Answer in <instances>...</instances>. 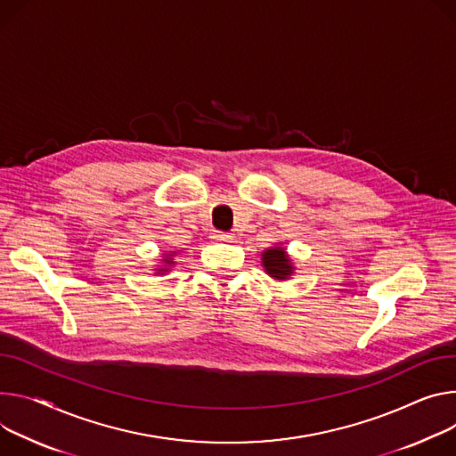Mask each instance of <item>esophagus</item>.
<instances>
[{
  "instance_id": "obj_1",
  "label": "esophagus",
  "mask_w": 456,
  "mask_h": 456,
  "mask_svg": "<svg viewBox=\"0 0 456 456\" xmlns=\"http://www.w3.org/2000/svg\"><path fill=\"white\" fill-rule=\"evenodd\" d=\"M213 241H231L234 236L231 232H224V231H215L213 232Z\"/></svg>"
}]
</instances>
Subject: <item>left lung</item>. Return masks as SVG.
Returning a JSON list of instances; mask_svg holds the SVG:
<instances>
[{
    "label": "left lung",
    "instance_id": "obj_1",
    "mask_svg": "<svg viewBox=\"0 0 456 456\" xmlns=\"http://www.w3.org/2000/svg\"><path fill=\"white\" fill-rule=\"evenodd\" d=\"M264 267L271 276L278 280H285L293 271L291 262H289L281 247H273V249H267L264 253Z\"/></svg>",
    "mask_w": 456,
    "mask_h": 456
}]
</instances>
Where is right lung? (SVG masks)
<instances>
[{
  "instance_id": "right-lung-1",
  "label": "right lung",
  "mask_w": 456,
  "mask_h": 456,
  "mask_svg": "<svg viewBox=\"0 0 456 456\" xmlns=\"http://www.w3.org/2000/svg\"><path fill=\"white\" fill-rule=\"evenodd\" d=\"M165 262H167V264H169V262H171V260H169V258H167V260H165Z\"/></svg>"
}]
</instances>
